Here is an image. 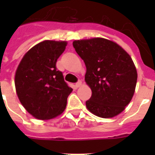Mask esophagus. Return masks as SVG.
<instances>
[{
  "label": "esophagus",
  "instance_id": "esophagus-1",
  "mask_svg": "<svg viewBox=\"0 0 155 155\" xmlns=\"http://www.w3.org/2000/svg\"><path fill=\"white\" fill-rule=\"evenodd\" d=\"M81 85H82V82H81L80 80H79V81H78V82L75 84V87H80Z\"/></svg>",
  "mask_w": 155,
  "mask_h": 155
}]
</instances>
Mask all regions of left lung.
<instances>
[{
    "label": "left lung",
    "instance_id": "obj_1",
    "mask_svg": "<svg viewBox=\"0 0 155 155\" xmlns=\"http://www.w3.org/2000/svg\"><path fill=\"white\" fill-rule=\"evenodd\" d=\"M75 51L85 63V81L92 89L87 109L100 117H113L132 99L137 74L130 54L116 42L102 38L75 40Z\"/></svg>",
    "mask_w": 155,
    "mask_h": 155
}]
</instances>
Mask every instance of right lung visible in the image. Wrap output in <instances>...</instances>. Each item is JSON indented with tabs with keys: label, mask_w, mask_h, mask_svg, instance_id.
<instances>
[{
	"label": "right lung",
	"mask_w": 155,
	"mask_h": 155,
	"mask_svg": "<svg viewBox=\"0 0 155 155\" xmlns=\"http://www.w3.org/2000/svg\"><path fill=\"white\" fill-rule=\"evenodd\" d=\"M67 42L43 41L25 54L15 75V87L23 107L33 117L48 120L63 113L72 88L57 70L56 62Z\"/></svg>",
	"instance_id": "obj_1"
}]
</instances>
